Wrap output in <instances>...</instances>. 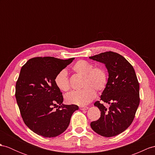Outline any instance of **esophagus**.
Here are the masks:
<instances>
[{
  "label": "esophagus",
  "instance_id": "obj_1",
  "mask_svg": "<svg viewBox=\"0 0 155 155\" xmlns=\"http://www.w3.org/2000/svg\"><path fill=\"white\" fill-rule=\"evenodd\" d=\"M89 108L88 107H80V109L81 110H87Z\"/></svg>",
  "mask_w": 155,
  "mask_h": 155
}]
</instances>
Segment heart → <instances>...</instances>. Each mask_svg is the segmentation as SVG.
Wrapping results in <instances>:
<instances>
[{"instance_id": "1", "label": "heart", "mask_w": 155, "mask_h": 155, "mask_svg": "<svg viewBox=\"0 0 155 155\" xmlns=\"http://www.w3.org/2000/svg\"><path fill=\"white\" fill-rule=\"evenodd\" d=\"M71 70L76 74L83 76L81 90L73 91L66 96V101L69 104L85 105L96 96L97 91H101L107 84V74L103 67H93L91 63L80 60L75 62ZM56 87L62 91L70 89V84L65 70L60 71L54 78Z\"/></svg>"}]
</instances>
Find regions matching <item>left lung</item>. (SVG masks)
<instances>
[{"mask_svg":"<svg viewBox=\"0 0 155 155\" xmlns=\"http://www.w3.org/2000/svg\"><path fill=\"white\" fill-rule=\"evenodd\" d=\"M89 58L104 64L108 70V82L101 100L110 104L107 108L99 101L94 103L99 108L101 117L91 123V127L102 136H116L131 125L139 107V84L136 74L131 64L116 52H102Z\"/></svg>","mask_w":155,"mask_h":155,"instance_id":"obj_1","label":"left lung"}]
</instances>
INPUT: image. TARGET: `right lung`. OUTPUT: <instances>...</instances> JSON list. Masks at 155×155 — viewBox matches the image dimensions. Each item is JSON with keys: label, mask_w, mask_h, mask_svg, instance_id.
<instances>
[{"label": "right lung", "mask_w": 155, "mask_h": 155, "mask_svg": "<svg viewBox=\"0 0 155 155\" xmlns=\"http://www.w3.org/2000/svg\"><path fill=\"white\" fill-rule=\"evenodd\" d=\"M74 59L35 57L21 67L15 96L25 124L37 135L54 137L62 134L78 110L75 104H62V93L54 83L56 75Z\"/></svg>", "instance_id": "right-lung-1"}]
</instances>
